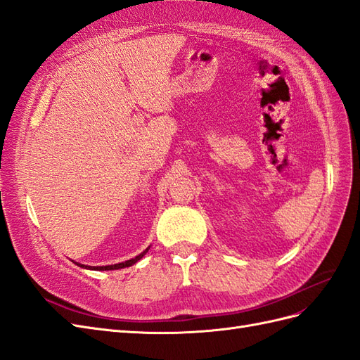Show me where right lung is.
<instances>
[{
    "mask_svg": "<svg viewBox=\"0 0 360 360\" xmlns=\"http://www.w3.org/2000/svg\"><path fill=\"white\" fill-rule=\"evenodd\" d=\"M149 249H146L143 253H140L139 256H136V258H132L129 261H125V262H120V264H115V265H105V266H87V265H81V264H77L79 266H86V269H90V270H99V271H104V270H119V269H125V266H131L132 264H136L137 261H140L143 256L146 255Z\"/></svg>",
    "mask_w": 360,
    "mask_h": 360,
    "instance_id": "right-lung-1",
    "label": "right lung"
}]
</instances>
